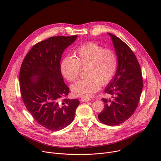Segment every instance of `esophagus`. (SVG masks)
Returning a JSON list of instances; mask_svg holds the SVG:
<instances>
[{
  "label": "esophagus",
  "mask_w": 161,
  "mask_h": 161,
  "mask_svg": "<svg viewBox=\"0 0 161 161\" xmlns=\"http://www.w3.org/2000/svg\"><path fill=\"white\" fill-rule=\"evenodd\" d=\"M91 99H86V98H82L80 99V101L81 102H88V101H90Z\"/></svg>",
  "instance_id": "1"
}]
</instances>
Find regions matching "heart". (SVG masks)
<instances>
[{
  "mask_svg": "<svg viewBox=\"0 0 161 161\" xmlns=\"http://www.w3.org/2000/svg\"><path fill=\"white\" fill-rule=\"evenodd\" d=\"M74 57L62 58L60 69L64 78L69 81H75L81 68H85L86 78L80 80L71 86L73 95L90 97L98 90L100 84L109 83L116 73L118 58L116 53L94 42L84 43L74 51Z\"/></svg>",
  "mask_w": 161,
  "mask_h": 161,
  "instance_id": "1",
  "label": "heart"
}]
</instances>
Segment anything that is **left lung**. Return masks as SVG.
<instances>
[{
    "mask_svg": "<svg viewBox=\"0 0 161 161\" xmlns=\"http://www.w3.org/2000/svg\"><path fill=\"white\" fill-rule=\"evenodd\" d=\"M108 34L115 50L118 67L114 76L104 90L112 96L111 99H102L104 108L98 118L106 125H117L129 119L138 105L143 78L140 65L131 49L118 37Z\"/></svg>",
    "mask_w": 161,
    "mask_h": 161,
    "instance_id": "8db88e82",
    "label": "left lung"
}]
</instances>
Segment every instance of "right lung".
<instances>
[{"label": "right lung", "mask_w": 161, "mask_h": 161, "mask_svg": "<svg viewBox=\"0 0 161 161\" xmlns=\"http://www.w3.org/2000/svg\"><path fill=\"white\" fill-rule=\"evenodd\" d=\"M77 36H54L36 44L23 61L19 75L21 98L36 121L58 131L74 120L78 99L63 97L69 93L60 69L62 55Z\"/></svg>", "instance_id": "add662e5"}]
</instances>
